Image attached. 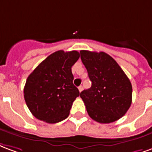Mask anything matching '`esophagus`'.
Returning <instances> with one entry per match:
<instances>
[{
    "instance_id": "34e87169",
    "label": "esophagus",
    "mask_w": 152,
    "mask_h": 152,
    "mask_svg": "<svg viewBox=\"0 0 152 152\" xmlns=\"http://www.w3.org/2000/svg\"><path fill=\"white\" fill-rule=\"evenodd\" d=\"M83 90V86H79V87H78V91H79L80 92Z\"/></svg>"
}]
</instances>
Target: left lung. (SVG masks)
<instances>
[{"instance_id": "left-lung-1", "label": "left lung", "mask_w": 152, "mask_h": 152, "mask_svg": "<svg viewBox=\"0 0 152 152\" xmlns=\"http://www.w3.org/2000/svg\"><path fill=\"white\" fill-rule=\"evenodd\" d=\"M91 87L80 93L87 113L99 123L122 117L132 103V85L117 61L104 52L80 51Z\"/></svg>"}]
</instances>
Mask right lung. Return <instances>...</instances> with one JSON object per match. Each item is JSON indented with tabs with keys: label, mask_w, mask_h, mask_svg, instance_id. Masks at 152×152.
Segmentation results:
<instances>
[{
	"label": "right lung",
	"mask_w": 152,
	"mask_h": 152,
	"mask_svg": "<svg viewBox=\"0 0 152 152\" xmlns=\"http://www.w3.org/2000/svg\"><path fill=\"white\" fill-rule=\"evenodd\" d=\"M80 56L77 51H56L28 76L24 99L33 116L47 123L65 120L79 91L73 84L71 68Z\"/></svg>",
	"instance_id": "right-lung-1"
}]
</instances>
